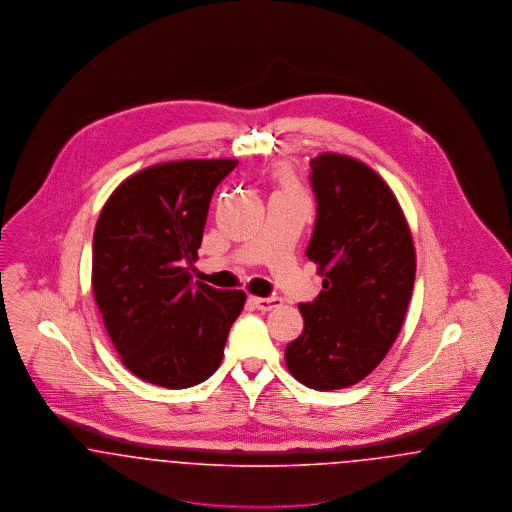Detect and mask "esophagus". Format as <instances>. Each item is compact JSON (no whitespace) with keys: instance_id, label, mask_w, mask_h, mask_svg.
<instances>
[{"instance_id":"obj_1","label":"esophagus","mask_w":512,"mask_h":512,"mask_svg":"<svg viewBox=\"0 0 512 512\" xmlns=\"http://www.w3.org/2000/svg\"><path fill=\"white\" fill-rule=\"evenodd\" d=\"M251 303L259 309V311H270L274 307H280L282 299L278 297H251Z\"/></svg>"}]
</instances>
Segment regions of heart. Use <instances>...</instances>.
Listing matches in <instances>:
<instances>
[{
    "label": "heart",
    "mask_w": 512,
    "mask_h": 512,
    "mask_svg": "<svg viewBox=\"0 0 512 512\" xmlns=\"http://www.w3.org/2000/svg\"><path fill=\"white\" fill-rule=\"evenodd\" d=\"M288 190H292V188H288Z\"/></svg>",
    "instance_id": "b5f03b06"
}]
</instances>
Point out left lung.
Returning a JSON list of instances; mask_svg holds the SVG:
<instances>
[{
    "mask_svg": "<svg viewBox=\"0 0 512 512\" xmlns=\"http://www.w3.org/2000/svg\"><path fill=\"white\" fill-rule=\"evenodd\" d=\"M317 219L307 257L324 276L299 303L303 334L286 345L293 378L341 390L370 374L390 351L411 301L414 245L388 184L363 163L324 153L311 159Z\"/></svg>",
    "mask_w": 512,
    "mask_h": 512,
    "instance_id": "obj_1",
    "label": "left lung"
}]
</instances>
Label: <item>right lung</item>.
<instances>
[{"label":"right lung","instance_id":"obj_1","mask_svg":"<svg viewBox=\"0 0 512 512\" xmlns=\"http://www.w3.org/2000/svg\"><path fill=\"white\" fill-rule=\"evenodd\" d=\"M238 161H174L124 180L94 232L92 288L122 363L149 384L184 390L219 368L245 293L194 282L215 188Z\"/></svg>","mask_w":512,"mask_h":512}]
</instances>
